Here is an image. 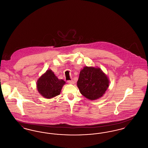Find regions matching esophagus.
<instances>
[{"label":"esophagus","mask_w":148,"mask_h":148,"mask_svg":"<svg viewBox=\"0 0 148 148\" xmlns=\"http://www.w3.org/2000/svg\"><path fill=\"white\" fill-rule=\"evenodd\" d=\"M68 82L69 84H74V80H68Z\"/></svg>","instance_id":"esophagus-1"}]
</instances>
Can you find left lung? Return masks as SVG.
I'll use <instances>...</instances> for the list:
<instances>
[{
    "label": "left lung",
    "instance_id": "1",
    "mask_svg": "<svg viewBox=\"0 0 148 148\" xmlns=\"http://www.w3.org/2000/svg\"><path fill=\"white\" fill-rule=\"evenodd\" d=\"M109 83V77L100 68L85 66L80 71L77 86L84 97L94 100L104 95Z\"/></svg>",
    "mask_w": 148,
    "mask_h": 148
}]
</instances>
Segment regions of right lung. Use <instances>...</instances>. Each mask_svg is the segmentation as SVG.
Masks as SVG:
<instances>
[{
    "label": "right lung",
    "mask_w": 148,
    "mask_h": 148,
    "mask_svg": "<svg viewBox=\"0 0 148 148\" xmlns=\"http://www.w3.org/2000/svg\"><path fill=\"white\" fill-rule=\"evenodd\" d=\"M65 82L59 79L51 69H48L37 80L36 88L44 98L50 99L59 95Z\"/></svg>",
    "instance_id": "right-lung-1"
}]
</instances>
